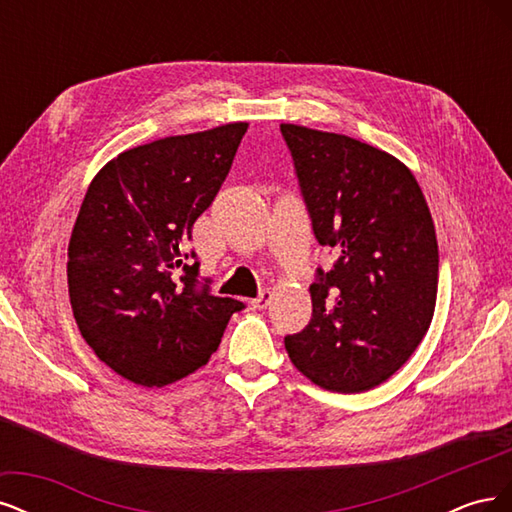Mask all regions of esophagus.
I'll return each instance as SVG.
<instances>
[{"label": "esophagus", "mask_w": 512, "mask_h": 512, "mask_svg": "<svg viewBox=\"0 0 512 512\" xmlns=\"http://www.w3.org/2000/svg\"><path fill=\"white\" fill-rule=\"evenodd\" d=\"M254 309H265L269 303H271V290L269 288H262L258 290L256 297L250 301Z\"/></svg>", "instance_id": "obj_1"}]
</instances>
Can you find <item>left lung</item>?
<instances>
[{
  "instance_id": "8db88e82",
  "label": "left lung",
  "mask_w": 512,
  "mask_h": 512,
  "mask_svg": "<svg viewBox=\"0 0 512 512\" xmlns=\"http://www.w3.org/2000/svg\"><path fill=\"white\" fill-rule=\"evenodd\" d=\"M316 241L337 256L316 271L312 320L284 344L327 391L391 378L425 337L438 294V241L425 196L397 158L344 134L282 123Z\"/></svg>"
}]
</instances>
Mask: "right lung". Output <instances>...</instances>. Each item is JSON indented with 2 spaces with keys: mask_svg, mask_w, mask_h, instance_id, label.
<instances>
[{
  "mask_svg": "<svg viewBox=\"0 0 512 512\" xmlns=\"http://www.w3.org/2000/svg\"><path fill=\"white\" fill-rule=\"evenodd\" d=\"M247 123L168 136L119 153L91 181L68 245L74 320L121 378L164 386L218 350L245 303L215 297L188 250Z\"/></svg>",
  "mask_w": 512,
  "mask_h": 512,
  "instance_id": "right-lung-1",
  "label": "right lung"
}]
</instances>
